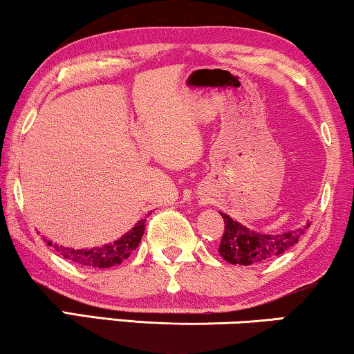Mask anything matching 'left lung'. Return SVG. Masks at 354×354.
<instances>
[{
  "label": "left lung",
  "mask_w": 354,
  "mask_h": 354,
  "mask_svg": "<svg viewBox=\"0 0 354 354\" xmlns=\"http://www.w3.org/2000/svg\"><path fill=\"white\" fill-rule=\"evenodd\" d=\"M221 216L225 222V230L219 245V254L227 263L240 266L261 264L285 253L295 243H298L299 236L311 225V222H306V225L285 234L269 235L241 225L224 212H221Z\"/></svg>",
  "instance_id": "obj_1"
}]
</instances>
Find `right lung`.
<instances>
[{
  "label": "right lung",
  "mask_w": 354,
  "mask_h": 354,
  "mask_svg": "<svg viewBox=\"0 0 354 354\" xmlns=\"http://www.w3.org/2000/svg\"><path fill=\"white\" fill-rule=\"evenodd\" d=\"M145 221L147 219L138 221L133 229H130L127 234L120 236L119 240H115L114 243L96 246V248L74 250V248H66V246L53 243L51 240L45 239V241L48 243V246H53V248H55L61 256H64L66 259L72 261V263L79 264L80 268L104 269V268H111V266L120 264L124 259H127L129 256L133 253V250L137 248L140 240H142L143 236Z\"/></svg>",
  "instance_id": "1"
}]
</instances>
